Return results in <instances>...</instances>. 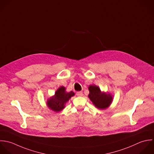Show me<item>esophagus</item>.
I'll return each mask as SVG.
<instances>
[{
	"mask_svg": "<svg viewBox=\"0 0 154 154\" xmlns=\"http://www.w3.org/2000/svg\"><path fill=\"white\" fill-rule=\"evenodd\" d=\"M76 95H77V96H78V97H82V96H83V92H82V91L77 92Z\"/></svg>",
	"mask_w": 154,
	"mask_h": 154,
	"instance_id": "34e87169",
	"label": "esophagus"
}]
</instances>
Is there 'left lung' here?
Here are the masks:
<instances>
[{"instance_id":"1","label":"left lung","mask_w":154,"mask_h":154,"mask_svg":"<svg viewBox=\"0 0 154 154\" xmlns=\"http://www.w3.org/2000/svg\"><path fill=\"white\" fill-rule=\"evenodd\" d=\"M89 90L88 97L96 107L100 109H105L110 105L112 97L110 94L102 93L100 88L95 85L89 86Z\"/></svg>"}]
</instances>
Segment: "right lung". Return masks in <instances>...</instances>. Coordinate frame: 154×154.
<instances>
[{"instance_id": "1", "label": "right lung", "mask_w": 154, "mask_h": 154, "mask_svg": "<svg viewBox=\"0 0 154 154\" xmlns=\"http://www.w3.org/2000/svg\"><path fill=\"white\" fill-rule=\"evenodd\" d=\"M74 95L72 91L66 92L65 88L63 86L59 88L56 92L54 95L47 101L48 107L54 112H59L65 107V103Z\"/></svg>"}]
</instances>
